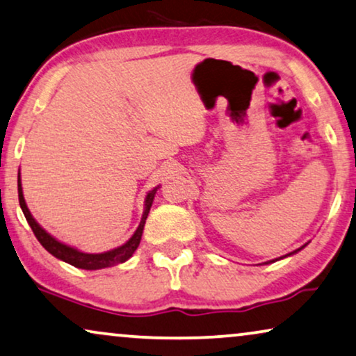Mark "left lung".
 <instances>
[{
  "mask_svg": "<svg viewBox=\"0 0 356 356\" xmlns=\"http://www.w3.org/2000/svg\"><path fill=\"white\" fill-rule=\"evenodd\" d=\"M305 246H306V245H305ZM305 246H301V248H300V250H303V248H305ZM300 250H296V251H293V252H290V254H295V252H298ZM290 254H286V256H290Z\"/></svg>",
  "mask_w": 356,
  "mask_h": 356,
  "instance_id": "1",
  "label": "left lung"
}]
</instances>
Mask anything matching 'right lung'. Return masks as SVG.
I'll list each match as a JSON object with an SVG mask.
<instances>
[{
    "label": "right lung",
    "instance_id": "right-lung-1",
    "mask_svg": "<svg viewBox=\"0 0 356 356\" xmlns=\"http://www.w3.org/2000/svg\"><path fill=\"white\" fill-rule=\"evenodd\" d=\"M17 193H19V204H21V209H22L24 216H26V218H27L29 225H31V228H32L33 235H35L37 240L40 241V245L45 248L50 254L58 257V259L67 262V264L79 267V269L97 270V269H105V267H111V266L121 264V262L128 261L129 257L133 256V252L138 250V246L140 243V236H143L145 218H147L150 207H152V201H154L155 193H157V188L152 189V191L145 196V209H144L143 218H140L138 230L134 232V235L131 236L129 240L124 243V245H121L120 248H115V250H111V251L100 252V254H87V252L77 251V250H74V248L63 245V243L55 240L51 235H48V233L43 230L40 225H38V223L35 222V218L32 217V213L29 212L26 201H24L21 173H17Z\"/></svg>",
    "mask_w": 356,
    "mask_h": 356
}]
</instances>
